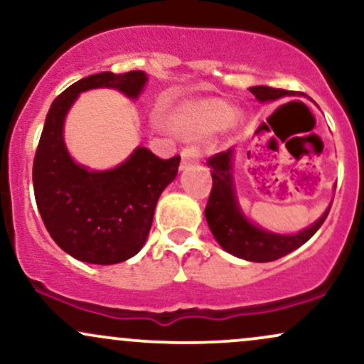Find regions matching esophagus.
I'll use <instances>...</instances> for the list:
<instances>
[{
  "mask_svg": "<svg viewBox=\"0 0 364 364\" xmlns=\"http://www.w3.org/2000/svg\"><path fill=\"white\" fill-rule=\"evenodd\" d=\"M202 159V149L196 144H190L181 149V169H186L188 166L195 164Z\"/></svg>",
  "mask_w": 364,
  "mask_h": 364,
  "instance_id": "34e87169",
  "label": "esophagus"
}]
</instances>
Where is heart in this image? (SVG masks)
Instances as JSON below:
<instances>
[{"instance_id":"obj_1","label":"heart","mask_w":364,"mask_h":364,"mask_svg":"<svg viewBox=\"0 0 364 364\" xmlns=\"http://www.w3.org/2000/svg\"><path fill=\"white\" fill-rule=\"evenodd\" d=\"M231 119V116L225 111L212 109V107H200L193 112H188L185 118L181 119V128L185 132L198 133L205 132L208 128L223 127Z\"/></svg>"}]
</instances>
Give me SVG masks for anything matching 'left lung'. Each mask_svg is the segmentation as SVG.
<instances>
[{"label":"left lung","instance_id":"left-lung-1","mask_svg":"<svg viewBox=\"0 0 364 364\" xmlns=\"http://www.w3.org/2000/svg\"><path fill=\"white\" fill-rule=\"evenodd\" d=\"M250 92L258 101H275L284 95H292V92L274 87L257 85ZM212 174V190L208 195L205 207V217L212 235L228 253L237 258L250 262H272L284 255L291 253L292 250L306 243L310 237L321 228L327 219L330 205L323 215L316 220L311 228L304 229L298 235H274V232L263 231L250 223L240 212L237 207L235 186H232L231 174V150L219 152L208 159Z\"/></svg>","mask_w":364,"mask_h":364}]
</instances>
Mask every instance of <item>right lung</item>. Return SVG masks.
<instances>
[{
	"mask_svg": "<svg viewBox=\"0 0 364 364\" xmlns=\"http://www.w3.org/2000/svg\"><path fill=\"white\" fill-rule=\"evenodd\" d=\"M145 82L140 70L90 75L61 92L46 116L32 168L36 202L49 235L77 260L112 265L139 253L159 196L178 174L181 157L161 159L145 147L95 173L75 164L63 141V121L80 92L109 87L136 97Z\"/></svg>",
	"mask_w": 364,
	"mask_h": 364,
	"instance_id": "add662e5",
	"label": "right lung"
}]
</instances>
